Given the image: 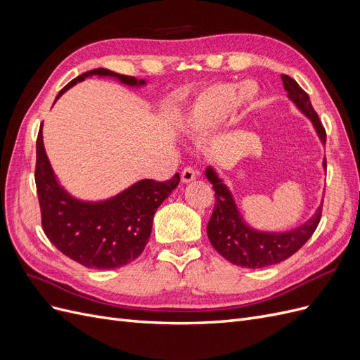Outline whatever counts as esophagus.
Instances as JSON below:
<instances>
[{"instance_id": "esophagus-1", "label": "esophagus", "mask_w": 360, "mask_h": 360, "mask_svg": "<svg viewBox=\"0 0 360 360\" xmlns=\"http://www.w3.org/2000/svg\"><path fill=\"white\" fill-rule=\"evenodd\" d=\"M195 179H197V172H195L193 168L188 167L181 171V183H191Z\"/></svg>"}]
</instances>
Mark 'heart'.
<instances>
[{"instance_id": "heart-1", "label": "heart", "mask_w": 360, "mask_h": 360, "mask_svg": "<svg viewBox=\"0 0 360 360\" xmlns=\"http://www.w3.org/2000/svg\"><path fill=\"white\" fill-rule=\"evenodd\" d=\"M258 99V86L245 82L237 89L234 84H213L195 97L183 114L181 126L191 135H205L219 127L233 110H249Z\"/></svg>"}]
</instances>
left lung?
<instances>
[{
  "instance_id": "obj_1",
  "label": "left lung",
  "mask_w": 360,
  "mask_h": 360,
  "mask_svg": "<svg viewBox=\"0 0 360 360\" xmlns=\"http://www.w3.org/2000/svg\"><path fill=\"white\" fill-rule=\"evenodd\" d=\"M281 78L284 82L287 97L304 117L309 118L317 136L324 146L326 130L317 112L314 111L309 96L290 76L282 75ZM323 168L326 169V158L323 160ZM204 174L207 180L213 184L216 198L213 214L207 224V236H209V240L217 252L236 266L261 269L281 263V261L296 254L309 240L320 222L323 202L308 221L292 228V230L281 233L257 230L245 221L243 214L236 204L233 192L226 186L219 172L209 165Z\"/></svg>"
}]
</instances>
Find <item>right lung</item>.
Wrapping results in <instances>:
<instances>
[{"instance_id":"obj_1","label":"right lung","mask_w":360,"mask_h":360,"mask_svg":"<svg viewBox=\"0 0 360 360\" xmlns=\"http://www.w3.org/2000/svg\"><path fill=\"white\" fill-rule=\"evenodd\" d=\"M91 76L112 78L120 84L141 89L144 79L94 69L70 81L56 97ZM53 102V103H56ZM43 124L36 144V186L41 209L43 231L60 252L76 263L97 270L126 266L143 252L153 228L159 205L179 186L180 174L165 183L144 179L106 200H81L63 186L53 172L43 144Z\"/></svg>"}]
</instances>
